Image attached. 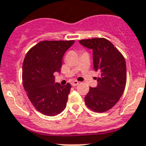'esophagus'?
Segmentation results:
<instances>
[{
  "mask_svg": "<svg viewBox=\"0 0 146 146\" xmlns=\"http://www.w3.org/2000/svg\"><path fill=\"white\" fill-rule=\"evenodd\" d=\"M79 84V82H78V81H73V82H71V85L72 86H77Z\"/></svg>",
  "mask_w": 146,
  "mask_h": 146,
  "instance_id": "34e87169",
  "label": "esophagus"
}]
</instances>
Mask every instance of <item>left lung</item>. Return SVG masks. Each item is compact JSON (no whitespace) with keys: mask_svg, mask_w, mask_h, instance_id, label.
Wrapping results in <instances>:
<instances>
[{"mask_svg":"<svg viewBox=\"0 0 146 146\" xmlns=\"http://www.w3.org/2000/svg\"><path fill=\"white\" fill-rule=\"evenodd\" d=\"M81 45L93 52V68L99 72L96 87H90L84 98L88 108L104 112L117 103L126 83V61L122 54L105 38L79 40Z\"/></svg>","mask_w":146,"mask_h":146,"instance_id":"obj_1","label":"left lung"}]
</instances>
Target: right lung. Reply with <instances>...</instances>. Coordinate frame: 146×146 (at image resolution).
Wrapping results in <instances>:
<instances>
[{
    "label": "right lung",
    "mask_w": 146,
    "mask_h": 146,
    "mask_svg": "<svg viewBox=\"0 0 146 146\" xmlns=\"http://www.w3.org/2000/svg\"><path fill=\"white\" fill-rule=\"evenodd\" d=\"M75 42L42 41L28 51L23 63V83L30 101L37 111L55 116L65 108L71 85L55 83V72H60L63 56Z\"/></svg>",
    "instance_id": "right-lung-1"
}]
</instances>
